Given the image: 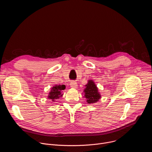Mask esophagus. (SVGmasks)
<instances>
[{"label":"esophagus","instance_id":"esophagus-1","mask_svg":"<svg viewBox=\"0 0 152 152\" xmlns=\"http://www.w3.org/2000/svg\"><path fill=\"white\" fill-rule=\"evenodd\" d=\"M70 86L72 88H76L77 87V84L76 82L75 81H72L70 82Z\"/></svg>","mask_w":152,"mask_h":152}]
</instances>
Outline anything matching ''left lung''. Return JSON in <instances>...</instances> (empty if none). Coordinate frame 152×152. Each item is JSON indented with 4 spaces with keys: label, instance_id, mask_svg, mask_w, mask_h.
Returning a JSON list of instances; mask_svg holds the SVG:
<instances>
[{
    "label": "left lung",
    "instance_id": "1",
    "mask_svg": "<svg viewBox=\"0 0 152 152\" xmlns=\"http://www.w3.org/2000/svg\"><path fill=\"white\" fill-rule=\"evenodd\" d=\"M86 88L83 90L84 97L86 99L88 103L91 104L99 101L101 98L98 88L92 80H89L88 83L85 85Z\"/></svg>",
    "mask_w": 152,
    "mask_h": 152
}]
</instances>
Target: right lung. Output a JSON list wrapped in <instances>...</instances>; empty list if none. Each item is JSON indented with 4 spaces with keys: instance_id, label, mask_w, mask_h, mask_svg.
I'll return each mask as SVG.
<instances>
[{
    "instance_id": "1",
    "label": "right lung",
    "mask_w": 152,
    "mask_h": 152,
    "mask_svg": "<svg viewBox=\"0 0 152 152\" xmlns=\"http://www.w3.org/2000/svg\"><path fill=\"white\" fill-rule=\"evenodd\" d=\"M66 86L64 85H56L52 88L49 95L48 96V99L52 100V102H55L56 99H59L62 97L63 94H62V91L65 90Z\"/></svg>"
}]
</instances>
